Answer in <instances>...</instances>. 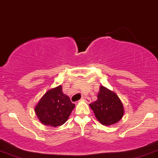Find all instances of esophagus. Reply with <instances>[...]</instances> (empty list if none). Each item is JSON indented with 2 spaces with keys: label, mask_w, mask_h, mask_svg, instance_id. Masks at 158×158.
<instances>
[{
  "label": "esophagus",
  "mask_w": 158,
  "mask_h": 158,
  "mask_svg": "<svg viewBox=\"0 0 158 158\" xmlns=\"http://www.w3.org/2000/svg\"><path fill=\"white\" fill-rule=\"evenodd\" d=\"M81 100L85 101V102H87V103H88V104L90 103V102H91L90 98L89 97H87V96H83V97L81 98Z\"/></svg>",
  "instance_id": "34e87169"
}]
</instances>
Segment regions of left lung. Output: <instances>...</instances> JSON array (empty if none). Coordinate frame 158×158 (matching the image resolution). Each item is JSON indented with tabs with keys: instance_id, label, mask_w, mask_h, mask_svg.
<instances>
[{
	"instance_id": "obj_1",
	"label": "left lung",
	"mask_w": 158,
	"mask_h": 158,
	"mask_svg": "<svg viewBox=\"0 0 158 158\" xmlns=\"http://www.w3.org/2000/svg\"><path fill=\"white\" fill-rule=\"evenodd\" d=\"M97 97L96 102L89 105L98 121L104 126L118 122L122 118L124 110L122 102L115 93L101 85Z\"/></svg>"
}]
</instances>
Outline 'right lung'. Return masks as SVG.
Returning <instances> with one entry per match:
<instances>
[{
	"mask_svg": "<svg viewBox=\"0 0 158 158\" xmlns=\"http://www.w3.org/2000/svg\"><path fill=\"white\" fill-rule=\"evenodd\" d=\"M75 104L62 92L61 85L50 89L43 95L35 108L40 122L53 127L64 124L69 118Z\"/></svg>",
	"mask_w": 158,
	"mask_h": 158,
	"instance_id": "obj_1",
	"label": "right lung"
}]
</instances>
